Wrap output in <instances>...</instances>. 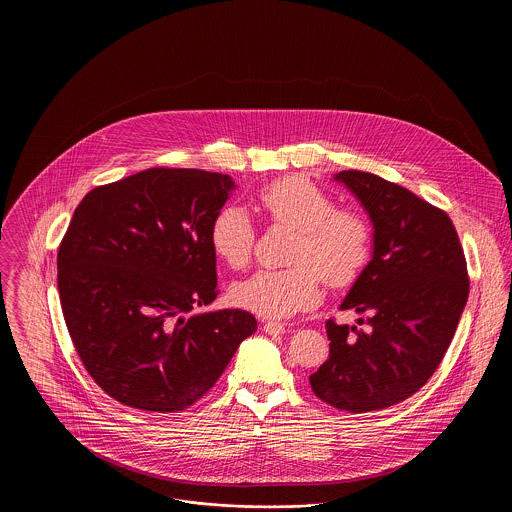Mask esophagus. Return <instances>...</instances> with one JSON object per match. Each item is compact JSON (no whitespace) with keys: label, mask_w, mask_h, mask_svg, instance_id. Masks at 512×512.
Listing matches in <instances>:
<instances>
[{"label":"esophagus","mask_w":512,"mask_h":512,"mask_svg":"<svg viewBox=\"0 0 512 512\" xmlns=\"http://www.w3.org/2000/svg\"><path fill=\"white\" fill-rule=\"evenodd\" d=\"M263 330L268 332L270 336H280V334L286 332V324H282V322H265Z\"/></svg>","instance_id":"34e87169"}]
</instances>
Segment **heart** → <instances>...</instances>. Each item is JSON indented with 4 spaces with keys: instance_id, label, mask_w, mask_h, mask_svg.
<instances>
[{
    "instance_id": "obj_1",
    "label": "heart",
    "mask_w": 512,
    "mask_h": 512,
    "mask_svg": "<svg viewBox=\"0 0 512 512\" xmlns=\"http://www.w3.org/2000/svg\"><path fill=\"white\" fill-rule=\"evenodd\" d=\"M255 199L270 224L295 230L292 267L259 270L238 282L236 305L263 318L292 317L320 301V278L330 288H347L359 278L372 251V230L361 213L336 209L334 199L303 176L272 180ZM209 244L226 267L244 270L251 263L255 228L242 207L217 211Z\"/></svg>"
}]
</instances>
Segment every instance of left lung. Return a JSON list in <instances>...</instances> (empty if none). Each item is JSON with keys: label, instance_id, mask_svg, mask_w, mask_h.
I'll use <instances>...</instances> for the list:
<instances>
[{"label": "left lung", "instance_id": "8db88e82", "mask_svg": "<svg viewBox=\"0 0 512 512\" xmlns=\"http://www.w3.org/2000/svg\"><path fill=\"white\" fill-rule=\"evenodd\" d=\"M374 224V251L341 311L365 330L326 320L328 361L309 376L324 403L347 413L397 405L438 370L468 299V270L449 215L376 174L341 171Z\"/></svg>", "mask_w": 512, "mask_h": 512}]
</instances>
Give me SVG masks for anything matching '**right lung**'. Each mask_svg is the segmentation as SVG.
Returning <instances> with one entry per match:
<instances>
[{"instance_id": "obj_1", "label": "right lung", "mask_w": 512, "mask_h": 512, "mask_svg": "<svg viewBox=\"0 0 512 512\" xmlns=\"http://www.w3.org/2000/svg\"><path fill=\"white\" fill-rule=\"evenodd\" d=\"M228 174L153 167L98 186L74 209L57 253L74 349L121 405L178 413L215 386L257 320L195 313L217 297L211 220Z\"/></svg>"}]
</instances>
